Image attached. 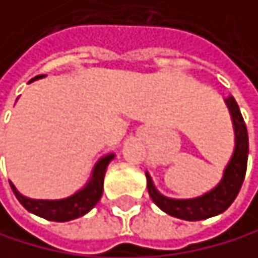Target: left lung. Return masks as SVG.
<instances>
[{"mask_svg": "<svg viewBox=\"0 0 258 258\" xmlns=\"http://www.w3.org/2000/svg\"><path fill=\"white\" fill-rule=\"evenodd\" d=\"M225 104L230 110V116L233 121L235 150L218 186L207 192V194L196 199H170L162 196L156 189L151 176L146 172V181H148L146 186H148V194L151 200L162 211L173 216V218L184 219V221H202V219L213 218V216H218L230 207L233 200L236 199L239 189H241L246 175V167H247V154H249L247 129L235 97L229 96L225 99Z\"/></svg>", "mask_w": 258, "mask_h": 258, "instance_id": "8db88e82", "label": "left lung"}]
</instances>
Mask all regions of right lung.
<instances>
[{"label":"right lung","mask_w":258,"mask_h":258,"mask_svg":"<svg viewBox=\"0 0 258 258\" xmlns=\"http://www.w3.org/2000/svg\"><path fill=\"white\" fill-rule=\"evenodd\" d=\"M40 77V75H39ZM37 79V77H36ZM33 79V80H36ZM115 154H107L97 161V164L93 168V173L90 181L75 194L71 197L61 199V200H36V199H28L22 196L15 186L11 183V187L14 194L23 207L39 218H44L48 221L55 222H68L72 219H77L80 216H85L88 211H91L96 203L101 200L102 190H104V176L108 164L112 162Z\"/></svg>","instance_id":"add662e5"}]
</instances>
